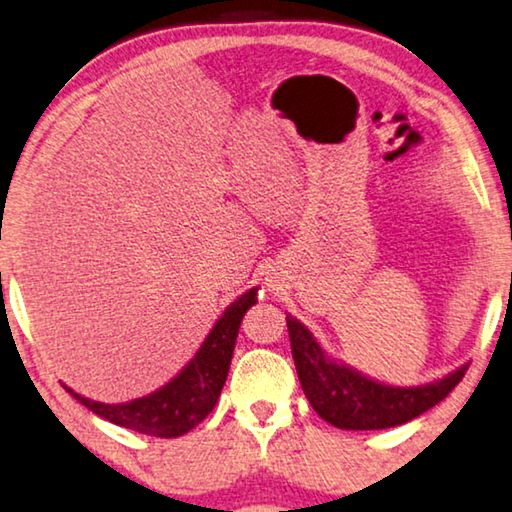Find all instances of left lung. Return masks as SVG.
<instances>
[{"mask_svg":"<svg viewBox=\"0 0 512 512\" xmlns=\"http://www.w3.org/2000/svg\"><path fill=\"white\" fill-rule=\"evenodd\" d=\"M290 350L302 389L322 419L343 430H382L428 412L455 389L469 366L426 387H387L322 355L316 338L302 322L288 318Z\"/></svg>","mask_w":512,"mask_h":512,"instance_id":"1","label":"left lung"}]
</instances>
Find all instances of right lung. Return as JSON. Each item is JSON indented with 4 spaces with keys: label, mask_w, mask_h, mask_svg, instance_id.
I'll return each mask as SVG.
<instances>
[{
    "label": "right lung",
    "mask_w": 512,
    "mask_h": 512,
    "mask_svg": "<svg viewBox=\"0 0 512 512\" xmlns=\"http://www.w3.org/2000/svg\"><path fill=\"white\" fill-rule=\"evenodd\" d=\"M256 290L258 288H251L249 293L235 300L224 311V316L212 327V332L190 364L167 387L151 393V396L123 405H105L84 398L68 387L66 389L70 391V396L80 400L84 407H89L93 414L121 428L164 439L185 435V432H190L206 419L212 407H215L219 393H222L240 322L249 306L256 304Z\"/></svg>",
    "instance_id": "1"
}]
</instances>
